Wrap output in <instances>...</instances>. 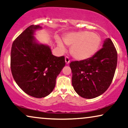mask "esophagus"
I'll return each instance as SVG.
<instances>
[{
	"label": "esophagus",
	"mask_w": 128,
	"mask_h": 128,
	"mask_svg": "<svg viewBox=\"0 0 128 128\" xmlns=\"http://www.w3.org/2000/svg\"><path fill=\"white\" fill-rule=\"evenodd\" d=\"M65 61H66V64H69V63H70V60L69 57H67V56H66V57H65Z\"/></svg>",
	"instance_id": "1"
}]
</instances>
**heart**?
Returning a JSON list of instances; mask_svg holds the SVG:
<instances>
[{"label": "heart", "mask_w": 128, "mask_h": 128, "mask_svg": "<svg viewBox=\"0 0 128 128\" xmlns=\"http://www.w3.org/2000/svg\"><path fill=\"white\" fill-rule=\"evenodd\" d=\"M63 42L66 45L71 46L70 52L73 57L78 60H86L96 53L101 40L97 33L80 31L66 34L63 37ZM57 43L63 51L65 50V47L60 40L58 39Z\"/></svg>", "instance_id": "obj_1"}]
</instances>
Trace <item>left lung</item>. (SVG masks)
Here are the masks:
<instances>
[{
    "instance_id": "obj_1",
    "label": "left lung",
    "mask_w": 128,
    "mask_h": 128,
    "mask_svg": "<svg viewBox=\"0 0 128 128\" xmlns=\"http://www.w3.org/2000/svg\"><path fill=\"white\" fill-rule=\"evenodd\" d=\"M118 54L110 38L92 57L71 62L72 85L80 96L92 99L100 96L111 84L117 65Z\"/></svg>"
}]
</instances>
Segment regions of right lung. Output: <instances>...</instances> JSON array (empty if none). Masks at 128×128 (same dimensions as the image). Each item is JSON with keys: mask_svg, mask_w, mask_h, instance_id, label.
Wrapping results in <instances>:
<instances>
[{"mask_svg": "<svg viewBox=\"0 0 128 128\" xmlns=\"http://www.w3.org/2000/svg\"><path fill=\"white\" fill-rule=\"evenodd\" d=\"M39 26L31 25L15 39L10 55L12 74L27 94L41 98L56 86V78L66 65L65 57H56L49 46L36 42L33 36Z\"/></svg>", "mask_w": 128, "mask_h": 128, "instance_id": "right-lung-1", "label": "right lung"}]
</instances>
